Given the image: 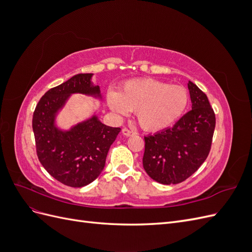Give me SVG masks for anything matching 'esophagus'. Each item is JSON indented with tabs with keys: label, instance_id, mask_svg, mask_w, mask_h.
<instances>
[{
	"label": "esophagus",
	"instance_id": "obj_1",
	"mask_svg": "<svg viewBox=\"0 0 252 252\" xmlns=\"http://www.w3.org/2000/svg\"><path fill=\"white\" fill-rule=\"evenodd\" d=\"M122 133H123V135H124V136H131V135H133V134H134V132H133V131L129 130V129H127V128H124L123 130H122Z\"/></svg>",
	"mask_w": 252,
	"mask_h": 252
}]
</instances>
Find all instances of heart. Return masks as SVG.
Listing matches in <instances>:
<instances>
[{"instance_id":"1","label":"heart","mask_w":252,"mask_h":252,"mask_svg":"<svg viewBox=\"0 0 252 252\" xmlns=\"http://www.w3.org/2000/svg\"><path fill=\"white\" fill-rule=\"evenodd\" d=\"M106 101L109 109L119 117L135 111L143 129L158 131L174 124L184 113L189 95L178 85L154 79H135L125 82L116 90H108Z\"/></svg>"}]
</instances>
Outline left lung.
I'll return each mask as SVG.
<instances>
[{
  "instance_id": "1",
  "label": "left lung",
  "mask_w": 252,
  "mask_h": 252,
  "mask_svg": "<svg viewBox=\"0 0 252 252\" xmlns=\"http://www.w3.org/2000/svg\"><path fill=\"white\" fill-rule=\"evenodd\" d=\"M191 110L171 128L145 136L143 167L149 177L164 185L178 184L192 175L208 157L216 116L208 97L188 82Z\"/></svg>"
}]
</instances>
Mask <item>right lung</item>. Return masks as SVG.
<instances>
[{
  "mask_svg": "<svg viewBox=\"0 0 252 252\" xmlns=\"http://www.w3.org/2000/svg\"><path fill=\"white\" fill-rule=\"evenodd\" d=\"M93 75L79 73L49 89L33 112L37 158L51 177L70 187L86 186L101 174L108 150L121 131L103 124L95 112L69 129L59 127L57 118L72 94L103 100L100 87L91 81Z\"/></svg>",
  "mask_w": 252,
  "mask_h": 252,
  "instance_id": "add662e5",
  "label": "right lung"
}]
</instances>
